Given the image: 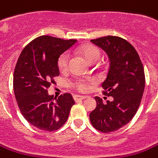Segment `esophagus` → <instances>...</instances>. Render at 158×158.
Returning <instances> with one entry per match:
<instances>
[{"label":"esophagus","instance_id":"esophagus-1","mask_svg":"<svg viewBox=\"0 0 158 158\" xmlns=\"http://www.w3.org/2000/svg\"><path fill=\"white\" fill-rule=\"evenodd\" d=\"M86 96H81V95H74L73 96V98H74V100L76 102L79 101V100H83V99H85V98H86Z\"/></svg>","mask_w":158,"mask_h":158}]
</instances>
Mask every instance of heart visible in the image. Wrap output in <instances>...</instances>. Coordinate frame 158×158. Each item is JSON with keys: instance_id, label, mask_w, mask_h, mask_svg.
Instances as JSON below:
<instances>
[{"instance_id": "heart-1", "label": "heart", "mask_w": 158, "mask_h": 158, "mask_svg": "<svg viewBox=\"0 0 158 158\" xmlns=\"http://www.w3.org/2000/svg\"><path fill=\"white\" fill-rule=\"evenodd\" d=\"M79 52L91 64L97 62L100 59V51H99V49L97 47L91 45V44H86V45L81 46L79 48ZM68 62H69L68 53H66V52L62 53L60 56L59 57L58 61H57V65H58L59 70L60 72H65L67 69ZM73 85L79 92H85L86 89H87L86 82L85 80H81V79L75 81L74 83L73 84Z\"/></svg>"}]
</instances>
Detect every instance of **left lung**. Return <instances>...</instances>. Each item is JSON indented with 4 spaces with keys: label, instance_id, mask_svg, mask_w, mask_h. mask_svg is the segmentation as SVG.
<instances>
[{
    "label": "left lung",
    "instance_id": "left-lung-1",
    "mask_svg": "<svg viewBox=\"0 0 158 158\" xmlns=\"http://www.w3.org/2000/svg\"><path fill=\"white\" fill-rule=\"evenodd\" d=\"M91 41L108 55L110 67L102 87L113 100L104 104L95 98L97 106L90 120L98 131L112 132L128 124L138 110L145 85L143 66L136 49L124 39L108 35Z\"/></svg>",
    "mask_w": 158,
    "mask_h": 158
}]
</instances>
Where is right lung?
I'll list each match as a JSON object with an SVG mask.
<instances>
[{"label":"right lung","mask_w":158,"mask_h":158,"mask_svg":"<svg viewBox=\"0 0 158 158\" xmlns=\"http://www.w3.org/2000/svg\"><path fill=\"white\" fill-rule=\"evenodd\" d=\"M48 35L34 39L22 50L14 73V92L20 112L36 128L52 131L63 126L74 100L70 93L56 98L48 89L60 75L57 61L76 43Z\"/></svg>","instance_id":"add662e5"}]
</instances>
